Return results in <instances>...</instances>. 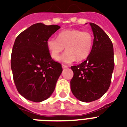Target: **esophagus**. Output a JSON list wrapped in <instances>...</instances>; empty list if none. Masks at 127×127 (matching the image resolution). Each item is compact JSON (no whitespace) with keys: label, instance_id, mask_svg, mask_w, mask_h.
I'll return each instance as SVG.
<instances>
[{"label":"esophagus","instance_id":"34e87169","mask_svg":"<svg viewBox=\"0 0 127 127\" xmlns=\"http://www.w3.org/2000/svg\"><path fill=\"white\" fill-rule=\"evenodd\" d=\"M62 67H63V68H68V66L65 65V64H62Z\"/></svg>","mask_w":127,"mask_h":127}]
</instances>
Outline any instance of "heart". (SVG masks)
Instances as JSON below:
<instances>
[{
  "label": "heart",
  "mask_w": 127,
  "mask_h": 127,
  "mask_svg": "<svg viewBox=\"0 0 127 127\" xmlns=\"http://www.w3.org/2000/svg\"><path fill=\"white\" fill-rule=\"evenodd\" d=\"M46 44L50 55L54 60L58 59L60 53L65 47L67 51L59 60L65 63H71L76 59L78 61H82L88 57L92 50L94 37L86 31L66 30L58 34L57 38H48Z\"/></svg>",
  "instance_id": "1"
}]
</instances>
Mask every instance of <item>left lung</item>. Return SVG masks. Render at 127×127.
Returning <instances> with one entry per match:
<instances>
[{
	"instance_id": "obj_1",
	"label": "left lung",
	"mask_w": 127,
	"mask_h": 127,
	"mask_svg": "<svg viewBox=\"0 0 127 127\" xmlns=\"http://www.w3.org/2000/svg\"><path fill=\"white\" fill-rule=\"evenodd\" d=\"M90 24L94 35L92 52L85 61L71 66L74 72L70 80L72 92L84 102L97 100L108 90L115 65L110 38L97 25Z\"/></svg>"
}]
</instances>
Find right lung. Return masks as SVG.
Here are the masks:
<instances>
[{
    "instance_id": "1",
    "label": "right lung",
    "mask_w": 127,
    "mask_h": 127,
    "mask_svg": "<svg viewBox=\"0 0 127 127\" xmlns=\"http://www.w3.org/2000/svg\"><path fill=\"white\" fill-rule=\"evenodd\" d=\"M61 27L37 23L20 33L11 55V68L17 90L34 102L49 98L63 71L50 55L47 40Z\"/></svg>"
}]
</instances>
